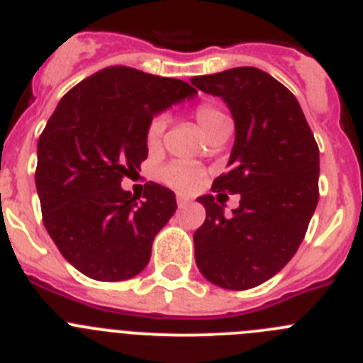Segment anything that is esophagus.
<instances>
[{"label":"esophagus","mask_w":363,"mask_h":363,"mask_svg":"<svg viewBox=\"0 0 363 363\" xmlns=\"http://www.w3.org/2000/svg\"><path fill=\"white\" fill-rule=\"evenodd\" d=\"M176 201H178L179 207H185V205L191 203V198L184 196V194H178V198H176Z\"/></svg>","instance_id":"34e87169"}]
</instances>
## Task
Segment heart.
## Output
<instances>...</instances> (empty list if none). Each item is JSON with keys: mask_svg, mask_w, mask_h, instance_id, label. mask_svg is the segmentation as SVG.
Masks as SVG:
<instances>
[{"mask_svg": "<svg viewBox=\"0 0 363 363\" xmlns=\"http://www.w3.org/2000/svg\"><path fill=\"white\" fill-rule=\"evenodd\" d=\"M194 120L200 125L201 133L207 138H211L218 129H220V125L229 121V118H227L220 108L214 107V105L201 104L194 108ZM165 127L167 120L163 116L154 118V120L150 121L149 127H147V145H149L150 149H156V147L162 143ZM160 176H162V179L169 185V187L178 189V191L184 192L194 191V189L200 187V184L203 182V172H201L198 167H194L192 163L187 162H176L171 163V165L163 167Z\"/></svg>", "mask_w": 363, "mask_h": 363, "instance_id": "obj_1", "label": "heart"}]
</instances>
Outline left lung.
Wrapping results in <instances>:
<instances>
[{"instance_id":"left-lung-1","label":"left lung","mask_w":363,"mask_h":363,"mask_svg":"<svg viewBox=\"0 0 363 363\" xmlns=\"http://www.w3.org/2000/svg\"><path fill=\"white\" fill-rule=\"evenodd\" d=\"M191 83L230 108V171L213 192L240 194L229 218L213 194L198 198L207 216L194 233L196 265L218 287L251 289L289 264L306 236L318 203V145L293 92L264 70L236 67Z\"/></svg>"}]
</instances>
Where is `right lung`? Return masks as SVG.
<instances>
[{
	"instance_id": "add662e5",
	"label": "right lung",
	"mask_w": 363,
	"mask_h": 363,
	"mask_svg": "<svg viewBox=\"0 0 363 363\" xmlns=\"http://www.w3.org/2000/svg\"><path fill=\"white\" fill-rule=\"evenodd\" d=\"M196 89L130 67H107L70 89L38 140L36 189L43 223L63 258L85 277L121 281L150 259L154 236L176 211L174 192L121 179L147 160L154 114Z\"/></svg>"
}]
</instances>
